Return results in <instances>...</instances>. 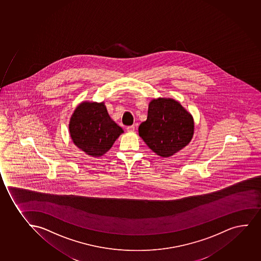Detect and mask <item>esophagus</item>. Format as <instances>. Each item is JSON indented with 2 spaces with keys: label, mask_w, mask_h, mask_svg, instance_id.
<instances>
[{
  "label": "esophagus",
  "mask_w": 261,
  "mask_h": 261,
  "mask_svg": "<svg viewBox=\"0 0 261 261\" xmlns=\"http://www.w3.org/2000/svg\"><path fill=\"white\" fill-rule=\"evenodd\" d=\"M126 129H127V132H134V130H135V126H134V125L128 126V127H127V128H126Z\"/></svg>",
  "instance_id": "obj_1"
}]
</instances>
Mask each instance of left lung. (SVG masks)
<instances>
[{
  "label": "left lung",
  "mask_w": 261,
  "mask_h": 261,
  "mask_svg": "<svg viewBox=\"0 0 261 261\" xmlns=\"http://www.w3.org/2000/svg\"><path fill=\"white\" fill-rule=\"evenodd\" d=\"M193 130L191 114L179 102L170 98L152 100L146 121L138 127L145 144L163 158L172 156L189 144Z\"/></svg>",
  "instance_id": "1"
}]
</instances>
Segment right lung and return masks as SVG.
Masks as SVG:
<instances>
[{
  "instance_id": "add662e5",
  "label": "right lung",
  "mask_w": 261,
  "mask_h": 261,
  "mask_svg": "<svg viewBox=\"0 0 261 261\" xmlns=\"http://www.w3.org/2000/svg\"><path fill=\"white\" fill-rule=\"evenodd\" d=\"M69 132L78 148L99 156L111 149L123 130L110 117L103 102H83L72 115Z\"/></svg>"
}]
</instances>
